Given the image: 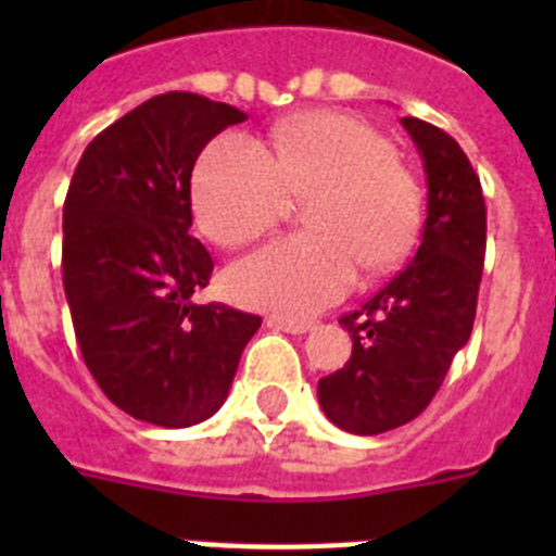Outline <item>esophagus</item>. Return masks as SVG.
Wrapping results in <instances>:
<instances>
[{"instance_id": "obj_1", "label": "esophagus", "mask_w": 556, "mask_h": 556, "mask_svg": "<svg viewBox=\"0 0 556 556\" xmlns=\"http://www.w3.org/2000/svg\"><path fill=\"white\" fill-rule=\"evenodd\" d=\"M267 326L275 328V331L294 333V337H301V333L312 331V323H306V320H287V317H269Z\"/></svg>"}]
</instances>
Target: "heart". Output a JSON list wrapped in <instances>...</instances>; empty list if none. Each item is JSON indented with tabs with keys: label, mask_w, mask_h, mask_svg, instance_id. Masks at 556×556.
Masks as SVG:
<instances>
[{
	"label": "heart",
	"mask_w": 556,
	"mask_h": 556,
	"mask_svg": "<svg viewBox=\"0 0 556 556\" xmlns=\"http://www.w3.org/2000/svg\"><path fill=\"white\" fill-rule=\"evenodd\" d=\"M306 200L308 233L287 236L228 269V292L244 306L312 317L337 303L365 273L395 267L415 244L424 194L367 122L320 111L283 119L269 147L219 136L200 155L191 205L203 233L242 248Z\"/></svg>",
	"instance_id": "b5f03b06"
}]
</instances>
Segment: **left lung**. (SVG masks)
<instances>
[{"instance_id": "left-lung-1", "label": "left lung", "mask_w": 556, "mask_h": 556, "mask_svg": "<svg viewBox=\"0 0 556 556\" xmlns=\"http://www.w3.org/2000/svg\"><path fill=\"white\" fill-rule=\"evenodd\" d=\"M424 159L429 203L415 258L342 326L353 339L345 367L320 378L317 397L333 426L381 434L415 420L443 384L473 331L488 208L481 184L448 132L401 119Z\"/></svg>"}]
</instances>
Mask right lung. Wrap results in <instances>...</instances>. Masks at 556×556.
<instances>
[{
  "label": "right lung",
  "mask_w": 556,
  "mask_h": 556,
  "mask_svg": "<svg viewBox=\"0 0 556 556\" xmlns=\"http://www.w3.org/2000/svg\"><path fill=\"white\" fill-rule=\"evenodd\" d=\"M248 113L189 91L132 108L83 152L63 203V289L86 367L113 404L164 429L208 420L262 317L194 303L191 169Z\"/></svg>",
  "instance_id": "add662e5"
}]
</instances>
